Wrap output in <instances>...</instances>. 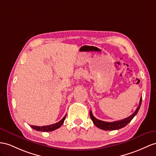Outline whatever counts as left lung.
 I'll return each instance as SVG.
<instances>
[{"instance_id": "obj_1", "label": "left lung", "mask_w": 156, "mask_h": 156, "mask_svg": "<svg viewBox=\"0 0 156 156\" xmlns=\"http://www.w3.org/2000/svg\"><path fill=\"white\" fill-rule=\"evenodd\" d=\"M141 103H142V98H140V103H139L138 107H137V109H136L135 112L133 114H132L129 117L120 120V121H117L109 122H105V121H101V120H99L94 116L92 113H91V111H90V115L91 119L92 120V121L94 122V125L96 126H98L99 129L104 130H118V129H121V128L125 127L132 121V119H133L135 117V115L138 113V110L141 105Z\"/></svg>"}]
</instances>
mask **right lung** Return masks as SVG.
I'll return each mask as SVG.
<instances>
[{
  "label": "right lung",
  "mask_w": 156,
  "mask_h": 156,
  "mask_svg": "<svg viewBox=\"0 0 156 156\" xmlns=\"http://www.w3.org/2000/svg\"><path fill=\"white\" fill-rule=\"evenodd\" d=\"M65 119H66V115H65V116L61 120V121H58V122L53 124V125H47V126H43L31 125V127L33 129H34L35 130H37V131L51 132V131H53V130H55L56 129H58L59 127H61V125H62L64 121H65Z\"/></svg>",
  "instance_id": "right-lung-1"
}]
</instances>
